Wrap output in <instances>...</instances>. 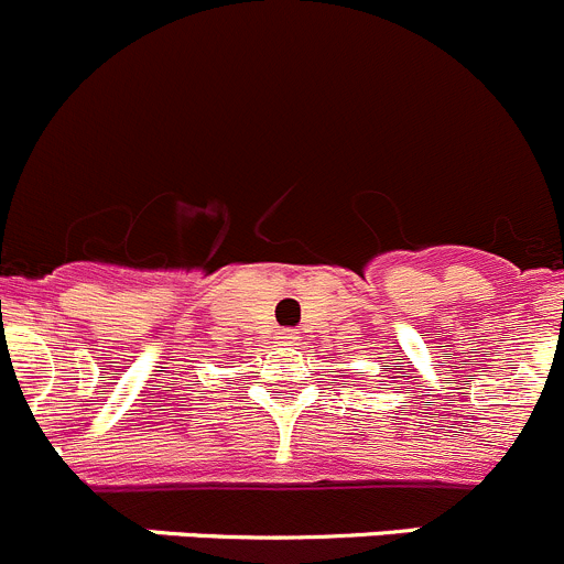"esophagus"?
<instances>
[{
    "label": "esophagus",
    "mask_w": 564,
    "mask_h": 564,
    "mask_svg": "<svg viewBox=\"0 0 564 564\" xmlns=\"http://www.w3.org/2000/svg\"><path fill=\"white\" fill-rule=\"evenodd\" d=\"M278 339H281L283 345H297V341H300V334H297V330L286 328V330H281V336H278Z\"/></svg>",
    "instance_id": "obj_1"
}]
</instances>
